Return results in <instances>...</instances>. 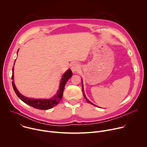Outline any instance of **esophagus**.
Instances as JSON below:
<instances>
[{
  "instance_id": "1",
  "label": "esophagus",
  "mask_w": 147,
  "mask_h": 147,
  "mask_svg": "<svg viewBox=\"0 0 147 147\" xmlns=\"http://www.w3.org/2000/svg\"><path fill=\"white\" fill-rule=\"evenodd\" d=\"M80 70V65L77 63H74L71 66V70L73 73H76L77 71H78V70Z\"/></svg>"
}]
</instances>
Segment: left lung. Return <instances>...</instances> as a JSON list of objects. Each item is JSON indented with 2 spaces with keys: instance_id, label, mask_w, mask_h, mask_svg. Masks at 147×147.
<instances>
[{
  "instance_id": "left-lung-1",
  "label": "left lung",
  "mask_w": 147,
  "mask_h": 147,
  "mask_svg": "<svg viewBox=\"0 0 147 147\" xmlns=\"http://www.w3.org/2000/svg\"><path fill=\"white\" fill-rule=\"evenodd\" d=\"M82 92H83V95H84V98L86 99V100H87V101L88 102V103H91V105H94V106H96L95 105H94V103H92L91 102H90L87 98H86V95H85V94L84 93V91H83V85H82ZM96 107H97V106H96Z\"/></svg>"
}]
</instances>
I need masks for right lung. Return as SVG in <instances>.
I'll use <instances>...</instances> for the list:
<instances>
[{
    "label": "right lung",
    "mask_w": 147,
    "mask_h": 147,
    "mask_svg": "<svg viewBox=\"0 0 147 147\" xmlns=\"http://www.w3.org/2000/svg\"><path fill=\"white\" fill-rule=\"evenodd\" d=\"M15 63V62H14ZM13 70H14V67H13V73L11 76V79L13 80L14 75H13ZM72 71L71 70L69 69L64 74L63 76V77L61 80L60 84L59 90H58L57 94L52 98L49 99H34V98H27L23 95L21 94L18 90H17L15 85L14 81H12V85L14 89V91L17 96L23 101L26 104L28 105L40 110H47L49 109H51L53 108V107L56 106L57 105L60 100L62 98L63 96V92L64 88L65 86V84L67 80L72 76Z\"/></svg>",
    "instance_id": "right-lung-1"
}]
</instances>
